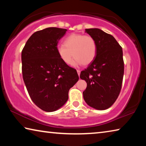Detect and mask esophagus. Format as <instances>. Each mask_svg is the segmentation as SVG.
<instances>
[{
    "instance_id": "1",
    "label": "esophagus",
    "mask_w": 146,
    "mask_h": 146,
    "mask_svg": "<svg viewBox=\"0 0 146 146\" xmlns=\"http://www.w3.org/2000/svg\"><path fill=\"white\" fill-rule=\"evenodd\" d=\"M77 73H78V76H80V70H77Z\"/></svg>"
}]
</instances>
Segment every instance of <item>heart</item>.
<instances>
[{
  "label": "heart",
  "instance_id": "1",
  "mask_svg": "<svg viewBox=\"0 0 146 146\" xmlns=\"http://www.w3.org/2000/svg\"><path fill=\"white\" fill-rule=\"evenodd\" d=\"M56 51L59 58L64 64H70L74 56V66H86L95 59L97 46L95 39L90 35L72 33L64 39V45L58 46Z\"/></svg>",
  "mask_w": 146,
  "mask_h": 146
}]
</instances>
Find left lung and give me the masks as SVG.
<instances>
[{
	"label": "left lung",
	"mask_w": 146,
	"mask_h": 146,
	"mask_svg": "<svg viewBox=\"0 0 146 146\" xmlns=\"http://www.w3.org/2000/svg\"><path fill=\"white\" fill-rule=\"evenodd\" d=\"M86 33L95 39L97 55L80 78L86 80L83 92L85 102L90 107L104 110L117 99L122 88L124 71L122 48L111 35L100 29H86Z\"/></svg>",
	"instance_id": "8db88e82"
}]
</instances>
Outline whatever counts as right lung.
<instances>
[{"label":"right lung","mask_w":146,"mask_h":146,"mask_svg":"<svg viewBox=\"0 0 146 146\" xmlns=\"http://www.w3.org/2000/svg\"><path fill=\"white\" fill-rule=\"evenodd\" d=\"M66 31L51 27L35 32L22 51V72L29 97L47 112L64 105L69 90L79 79L76 70L64 64L56 51Z\"/></svg>","instance_id":"add662e5"}]
</instances>
